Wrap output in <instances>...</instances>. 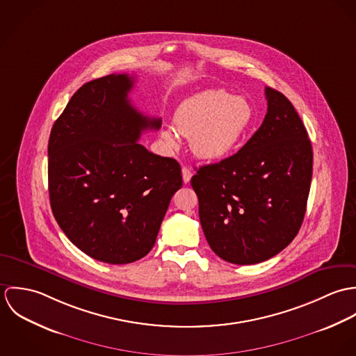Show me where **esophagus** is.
Listing matches in <instances>:
<instances>
[{
	"instance_id": "34e87169",
	"label": "esophagus",
	"mask_w": 356,
	"mask_h": 356,
	"mask_svg": "<svg viewBox=\"0 0 356 356\" xmlns=\"http://www.w3.org/2000/svg\"><path fill=\"white\" fill-rule=\"evenodd\" d=\"M182 178H184V182L188 184L192 178V171L188 168V167H182Z\"/></svg>"
}]
</instances>
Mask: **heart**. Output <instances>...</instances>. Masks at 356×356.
<instances>
[{"mask_svg":"<svg viewBox=\"0 0 356 356\" xmlns=\"http://www.w3.org/2000/svg\"><path fill=\"white\" fill-rule=\"evenodd\" d=\"M254 122L248 100L226 90H205L181 102L174 126H164L160 137L170 149L191 138L193 153L205 160H225L237 151Z\"/></svg>","mask_w":356,"mask_h":356,"instance_id":"obj_1","label":"heart"}]
</instances>
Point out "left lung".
Masks as SVG:
<instances>
[{
  "label": "left lung",
  "mask_w": 356,
  "mask_h": 356,
  "mask_svg": "<svg viewBox=\"0 0 356 356\" xmlns=\"http://www.w3.org/2000/svg\"><path fill=\"white\" fill-rule=\"evenodd\" d=\"M267 113L233 156L192 177L211 250L234 264L264 261L300 230L312 177V148L292 102L266 88Z\"/></svg>",
  "instance_id": "1"
}]
</instances>
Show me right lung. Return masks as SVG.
I'll list each match as a JSON object with an SVG mask.
<instances>
[{"label":"right lung","mask_w":356,"mask_h":356,"mask_svg":"<svg viewBox=\"0 0 356 356\" xmlns=\"http://www.w3.org/2000/svg\"><path fill=\"white\" fill-rule=\"evenodd\" d=\"M134 79L111 74L75 92L51 127L48 179L51 212L70 241L90 257L126 264L148 254L174 193L175 159L137 141L161 119L127 99Z\"/></svg>","instance_id":"obj_1"}]
</instances>
